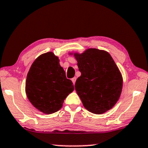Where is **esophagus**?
<instances>
[{"mask_svg": "<svg viewBox=\"0 0 148 148\" xmlns=\"http://www.w3.org/2000/svg\"><path fill=\"white\" fill-rule=\"evenodd\" d=\"M76 77H74V78H72V83H74V85L76 83Z\"/></svg>", "mask_w": 148, "mask_h": 148, "instance_id": "34e87169", "label": "esophagus"}]
</instances>
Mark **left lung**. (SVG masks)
<instances>
[{"instance_id": "obj_1", "label": "left lung", "mask_w": 148, "mask_h": 148, "mask_svg": "<svg viewBox=\"0 0 148 148\" xmlns=\"http://www.w3.org/2000/svg\"><path fill=\"white\" fill-rule=\"evenodd\" d=\"M81 76L75 89L86 109L102 114L113 107L119 100L122 76L111 56L96 48L74 54Z\"/></svg>"}]
</instances>
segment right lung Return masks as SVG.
<instances>
[{"instance_id":"right-lung-1","label":"right lung","mask_w":148,"mask_h":148,"mask_svg":"<svg viewBox=\"0 0 148 148\" xmlns=\"http://www.w3.org/2000/svg\"><path fill=\"white\" fill-rule=\"evenodd\" d=\"M73 90L72 80L66 78L59 58L52 52L35 59L27 74L26 93L37 109L46 114L55 113Z\"/></svg>"}]
</instances>
